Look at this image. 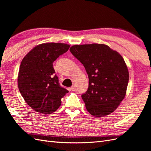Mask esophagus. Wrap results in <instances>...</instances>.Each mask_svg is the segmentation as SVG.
<instances>
[{"mask_svg":"<svg viewBox=\"0 0 151 151\" xmlns=\"http://www.w3.org/2000/svg\"><path fill=\"white\" fill-rule=\"evenodd\" d=\"M70 89H71V90L73 91H76V88L75 86H72L71 87Z\"/></svg>","mask_w":151,"mask_h":151,"instance_id":"1","label":"esophagus"}]
</instances>
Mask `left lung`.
<instances>
[{
  "instance_id": "obj_1",
  "label": "left lung",
  "mask_w": 151,
  "mask_h": 151,
  "mask_svg": "<svg viewBox=\"0 0 151 151\" xmlns=\"http://www.w3.org/2000/svg\"><path fill=\"white\" fill-rule=\"evenodd\" d=\"M70 51L88 75V89L81 96L87 110L97 117L109 115L126 94L129 74L124 59L104 44L75 45Z\"/></svg>"
}]
</instances>
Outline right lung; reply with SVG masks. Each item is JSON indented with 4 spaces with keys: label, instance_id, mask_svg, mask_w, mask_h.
Segmentation results:
<instances>
[{
    "label": "right lung",
    "instance_id": "add662e5",
    "mask_svg": "<svg viewBox=\"0 0 151 151\" xmlns=\"http://www.w3.org/2000/svg\"><path fill=\"white\" fill-rule=\"evenodd\" d=\"M61 43L37 45L23 58L18 74V88L29 106L38 113L52 114L68 91L59 84L53 63L69 49Z\"/></svg>",
    "mask_w": 151,
    "mask_h": 151
}]
</instances>
